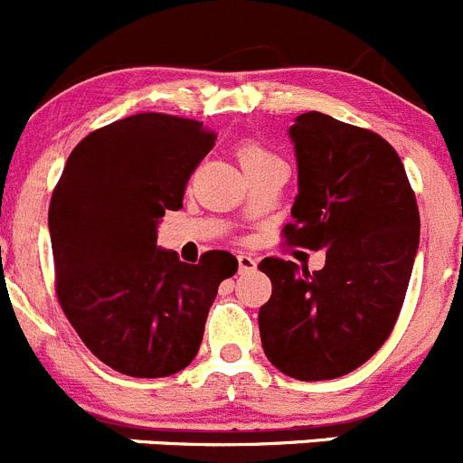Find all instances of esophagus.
Listing matches in <instances>:
<instances>
[{
  "label": "esophagus",
  "instance_id": "esophagus-1",
  "mask_svg": "<svg viewBox=\"0 0 463 463\" xmlns=\"http://www.w3.org/2000/svg\"><path fill=\"white\" fill-rule=\"evenodd\" d=\"M239 268L241 272H254L257 270V259L250 254H239Z\"/></svg>",
  "mask_w": 463,
  "mask_h": 463
}]
</instances>
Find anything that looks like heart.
Returning <instances> with one entry per match:
<instances>
[{
	"label": "heart",
	"instance_id": "b5f03b06",
	"mask_svg": "<svg viewBox=\"0 0 463 463\" xmlns=\"http://www.w3.org/2000/svg\"><path fill=\"white\" fill-rule=\"evenodd\" d=\"M236 158H239L241 168L250 170L254 168V165H261V163L275 161L277 156L272 152H268V149L263 147L261 143H257V140H243V143L236 147Z\"/></svg>",
	"mask_w": 463,
	"mask_h": 463
}]
</instances>
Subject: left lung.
Here are the masks:
<instances>
[{
  "instance_id": "8db88e82",
  "label": "left lung",
  "mask_w": 463,
  "mask_h": 463,
  "mask_svg": "<svg viewBox=\"0 0 463 463\" xmlns=\"http://www.w3.org/2000/svg\"><path fill=\"white\" fill-rule=\"evenodd\" d=\"M298 154L288 245L325 250L323 270L266 257L272 281L259 309L263 352L284 375L334 380L366 364L398 323L420 215L398 152L380 134L325 113L290 127Z\"/></svg>"
}]
</instances>
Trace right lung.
<instances>
[{
    "instance_id": "1",
    "label": "right lung",
    "mask_w": 463,
    "mask_h": 463,
    "mask_svg": "<svg viewBox=\"0 0 463 463\" xmlns=\"http://www.w3.org/2000/svg\"><path fill=\"white\" fill-rule=\"evenodd\" d=\"M218 136L191 118L136 113L90 131L52 193L56 298L88 350L129 377H168L195 359L234 254L200 263L156 248V222Z\"/></svg>"
}]
</instances>
